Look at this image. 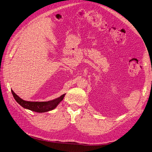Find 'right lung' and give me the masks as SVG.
Returning <instances> with one entry per match:
<instances>
[{
    "label": "right lung",
    "instance_id": "right-lung-1",
    "mask_svg": "<svg viewBox=\"0 0 152 152\" xmlns=\"http://www.w3.org/2000/svg\"><path fill=\"white\" fill-rule=\"evenodd\" d=\"M11 92L17 103L23 107V108L36 113H45L54 109L60 102L63 100V98L65 95V94H64L59 98L48 102H30L22 99L21 98H20L16 95L13 90H11Z\"/></svg>",
    "mask_w": 152,
    "mask_h": 152
}]
</instances>
